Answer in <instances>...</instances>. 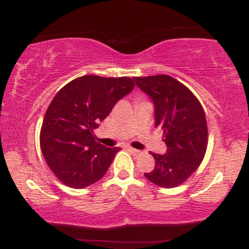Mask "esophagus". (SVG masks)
I'll list each match as a JSON object with an SVG mask.
<instances>
[{
	"instance_id": "obj_1",
	"label": "esophagus",
	"mask_w": 249,
	"mask_h": 249,
	"mask_svg": "<svg viewBox=\"0 0 249 249\" xmlns=\"http://www.w3.org/2000/svg\"><path fill=\"white\" fill-rule=\"evenodd\" d=\"M127 150L130 151V152H132L133 154H136V156H138V154H141V153H142V151L137 150V148H133V147H128Z\"/></svg>"
}]
</instances>
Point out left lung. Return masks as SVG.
I'll use <instances>...</instances> for the list:
<instances>
[{
  "mask_svg": "<svg viewBox=\"0 0 249 249\" xmlns=\"http://www.w3.org/2000/svg\"><path fill=\"white\" fill-rule=\"evenodd\" d=\"M136 84L151 97L156 126L164 132L167 151L152 153L156 166L145 178L159 187L181 185L201 164L208 144L204 108L192 91L168 75L134 77Z\"/></svg>",
  "mask_w": 249,
  "mask_h": 249,
  "instance_id": "left-lung-1",
  "label": "left lung"
}]
</instances>
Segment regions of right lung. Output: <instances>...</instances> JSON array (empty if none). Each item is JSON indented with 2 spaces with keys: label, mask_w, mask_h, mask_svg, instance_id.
Segmentation results:
<instances>
[{
  "label": "right lung",
  "mask_w": 249,
  "mask_h": 249,
  "mask_svg": "<svg viewBox=\"0 0 249 249\" xmlns=\"http://www.w3.org/2000/svg\"><path fill=\"white\" fill-rule=\"evenodd\" d=\"M133 87L130 77L88 75L56 93L43 118L39 144L59 181L71 188H84L104 177L121 147L103 146L92 132Z\"/></svg>",
  "instance_id": "1"
}]
</instances>
